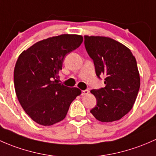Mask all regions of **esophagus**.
<instances>
[{"label": "esophagus", "instance_id": "obj_1", "mask_svg": "<svg viewBox=\"0 0 156 156\" xmlns=\"http://www.w3.org/2000/svg\"><path fill=\"white\" fill-rule=\"evenodd\" d=\"M89 93V90H83L82 91V95H86V94H88Z\"/></svg>", "mask_w": 156, "mask_h": 156}]
</instances>
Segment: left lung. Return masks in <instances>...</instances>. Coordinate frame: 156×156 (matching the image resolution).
Wrapping results in <instances>:
<instances>
[{
	"label": "left lung",
	"instance_id": "8db88e82",
	"mask_svg": "<svg viewBox=\"0 0 156 156\" xmlns=\"http://www.w3.org/2000/svg\"><path fill=\"white\" fill-rule=\"evenodd\" d=\"M84 38L96 74L106 76L105 87L91 91L97 105L90 112L102 122L119 120L131 110L140 89L135 57L127 46L110 37L85 35Z\"/></svg>",
	"mask_w": 156,
	"mask_h": 156
}]
</instances>
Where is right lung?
<instances>
[{
  "label": "right lung",
  "instance_id": "1",
  "mask_svg": "<svg viewBox=\"0 0 156 156\" xmlns=\"http://www.w3.org/2000/svg\"><path fill=\"white\" fill-rule=\"evenodd\" d=\"M83 37L61 34L34 43L19 55L14 68V86L25 112L37 124L52 126L66 116L71 102L81 94L78 88L57 83L58 72L69 52Z\"/></svg>",
  "mask_w": 156,
  "mask_h": 156
}]
</instances>
